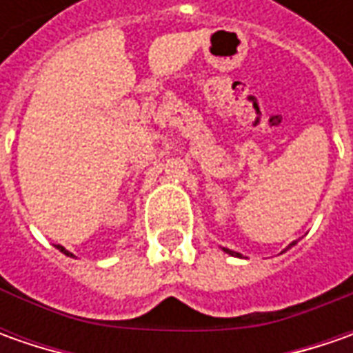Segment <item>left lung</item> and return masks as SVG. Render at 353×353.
<instances>
[{"label":"left lung","mask_w":353,"mask_h":353,"mask_svg":"<svg viewBox=\"0 0 353 353\" xmlns=\"http://www.w3.org/2000/svg\"><path fill=\"white\" fill-rule=\"evenodd\" d=\"M292 245V243H291ZM225 253H230V255H236V257H241V255H239V253H236V251H232V250H224Z\"/></svg>","instance_id":"left-lung-1"}]
</instances>
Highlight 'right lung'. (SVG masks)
<instances>
[{
	"mask_svg": "<svg viewBox=\"0 0 353 353\" xmlns=\"http://www.w3.org/2000/svg\"><path fill=\"white\" fill-rule=\"evenodd\" d=\"M57 250L62 251V253H64V255H68V257H74V255H72V253H70V251H68V250H64V248H62V245H57Z\"/></svg>",
	"mask_w": 353,
	"mask_h": 353,
	"instance_id": "add662e5",
	"label": "right lung"
}]
</instances>
